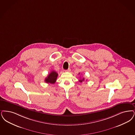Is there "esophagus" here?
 Listing matches in <instances>:
<instances>
[{"label": "esophagus", "mask_w": 135, "mask_h": 135, "mask_svg": "<svg viewBox=\"0 0 135 135\" xmlns=\"http://www.w3.org/2000/svg\"><path fill=\"white\" fill-rule=\"evenodd\" d=\"M65 71L66 72H70V71H71V69L69 68V69H67V70H65Z\"/></svg>", "instance_id": "1"}]
</instances>
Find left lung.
<instances>
[{
  "instance_id": "8db88e82",
  "label": "left lung",
  "mask_w": 135,
  "mask_h": 135,
  "mask_svg": "<svg viewBox=\"0 0 135 135\" xmlns=\"http://www.w3.org/2000/svg\"><path fill=\"white\" fill-rule=\"evenodd\" d=\"M84 78H83L81 79V80H79V82H82V81H84Z\"/></svg>"
}]
</instances>
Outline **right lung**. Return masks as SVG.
Segmentation results:
<instances>
[{
    "instance_id": "1",
    "label": "right lung",
    "mask_w": 135,
    "mask_h": 135,
    "mask_svg": "<svg viewBox=\"0 0 135 135\" xmlns=\"http://www.w3.org/2000/svg\"><path fill=\"white\" fill-rule=\"evenodd\" d=\"M58 75V74L56 71H52L51 72V73L49 74L48 76L45 78V81L47 83L54 84L57 80Z\"/></svg>"
}]
</instances>
